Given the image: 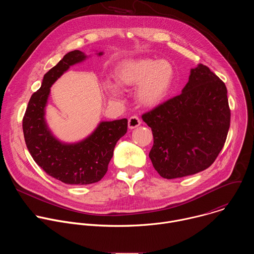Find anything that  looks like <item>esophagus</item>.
<instances>
[{"label": "esophagus", "mask_w": 254, "mask_h": 254, "mask_svg": "<svg viewBox=\"0 0 254 254\" xmlns=\"http://www.w3.org/2000/svg\"><path fill=\"white\" fill-rule=\"evenodd\" d=\"M141 124L140 119L137 116H132L128 119V127L129 128H134L136 127H138Z\"/></svg>", "instance_id": "esophagus-1"}]
</instances>
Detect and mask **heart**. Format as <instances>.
Returning <instances> with one entry per match:
<instances>
[{"mask_svg":"<svg viewBox=\"0 0 254 254\" xmlns=\"http://www.w3.org/2000/svg\"><path fill=\"white\" fill-rule=\"evenodd\" d=\"M115 76L121 86L139 85L138 100L146 106H156L169 95L175 81V69L168 61L143 58L121 63L116 68ZM104 88L113 96L120 93L119 86L111 81H105Z\"/></svg>","mask_w":254,"mask_h":254,"instance_id":"obj_1","label":"heart"}]
</instances>
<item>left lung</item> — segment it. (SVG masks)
I'll use <instances>...</instances> for the list:
<instances>
[{
  "instance_id": "8db88e82",
  "label": "left lung",
  "mask_w": 254,
  "mask_h": 254,
  "mask_svg": "<svg viewBox=\"0 0 254 254\" xmlns=\"http://www.w3.org/2000/svg\"><path fill=\"white\" fill-rule=\"evenodd\" d=\"M154 144L149 157L165 179L209 168L224 147L230 127L225 83L205 65L191 70L183 92L143 114Z\"/></svg>"
}]
</instances>
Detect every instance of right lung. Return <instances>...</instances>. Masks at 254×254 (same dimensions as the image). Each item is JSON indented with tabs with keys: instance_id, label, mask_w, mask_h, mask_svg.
Here are the masks:
<instances>
[{
	"instance_id": "1",
	"label": "right lung",
	"mask_w": 254,
	"mask_h": 254,
	"mask_svg": "<svg viewBox=\"0 0 254 254\" xmlns=\"http://www.w3.org/2000/svg\"><path fill=\"white\" fill-rule=\"evenodd\" d=\"M84 58L79 50L64 55L44 75L41 87L32 94L23 118L24 138L33 160L49 176L69 185H88L100 181L107 172L117 141L127 130V119L103 122L86 139L65 144L47 128L44 107L51 85L69 66Z\"/></svg>"
}]
</instances>
